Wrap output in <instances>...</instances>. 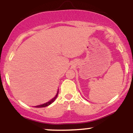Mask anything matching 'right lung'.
Listing matches in <instances>:
<instances>
[{"instance_id": "1", "label": "right lung", "mask_w": 133, "mask_h": 133, "mask_svg": "<svg viewBox=\"0 0 133 133\" xmlns=\"http://www.w3.org/2000/svg\"><path fill=\"white\" fill-rule=\"evenodd\" d=\"M58 91L57 92V95H56V96H55V97L53 98L52 99V100H51L50 101H49V102H48L45 103V104H42V105H37V106H35V107H36V108H44V107L48 106V105H50L51 104H52V103H53V102H54L55 100V99L57 98V96H58Z\"/></svg>"}]
</instances>
